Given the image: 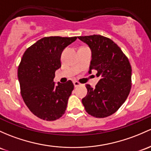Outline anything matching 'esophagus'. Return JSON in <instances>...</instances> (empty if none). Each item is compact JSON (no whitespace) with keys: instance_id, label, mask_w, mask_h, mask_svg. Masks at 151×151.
Instances as JSON below:
<instances>
[{"instance_id":"esophagus-1","label":"esophagus","mask_w":151,"mask_h":151,"mask_svg":"<svg viewBox=\"0 0 151 151\" xmlns=\"http://www.w3.org/2000/svg\"><path fill=\"white\" fill-rule=\"evenodd\" d=\"M80 84H81L79 83V82H77V81H74V87H77L78 86L80 85Z\"/></svg>"}]
</instances>
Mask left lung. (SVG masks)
<instances>
[{
    "mask_svg": "<svg viewBox=\"0 0 151 151\" xmlns=\"http://www.w3.org/2000/svg\"><path fill=\"white\" fill-rule=\"evenodd\" d=\"M92 51L89 73L97 70L101 79L95 88L87 84L82 100L86 112L94 117H108L126 100L131 89L132 69L128 59L113 41L101 35L78 36Z\"/></svg>",
    "mask_w": 151,
    "mask_h": 151,
    "instance_id": "8db88e82",
    "label": "left lung"
}]
</instances>
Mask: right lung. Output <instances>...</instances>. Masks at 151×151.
Here are the masks:
<instances>
[{"label":"right lung","instance_id":"obj_1","mask_svg":"<svg viewBox=\"0 0 151 151\" xmlns=\"http://www.w3.org/2000/svg\"><path fill=\"white\" fill-rule=\"evenodd\" d=\"M77 39L44 37L28 48L21 58L18 69L21 96L30 111L42 120H56L65 112L74 84L69 80L55 85L54 78L62 66L63 50Z\"/></svg>","mask_w":151,"mask_h":151}]
</instances>
